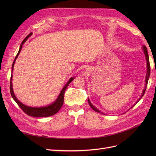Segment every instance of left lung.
<instances>
[{"mask_svg": "<svg viewBox=\"0 0 156 156\" xmlns=\"http://www.w3.org/2000/svg\"><path fill=\"white\" fill-rule=\"evenodd\" d=\"M143 52H144V55H145V58H146V67H147V72H146V79H145V82H146V84H145V87H144V90H143V94H142V95L140 96V97L138 99V100L136 101V102L135 103V104L132 106L131 108H132L133 107H134L136 103H137L139 101H140V100L141 98H143V96H144V92H145V91H146V87H147V84H148V79H149V77H150V62H149V56H148V51H147V49H146V46H143ZM88 103H89V105H90V106L91 107V108H92V109L94 111H96V112H99V113H101V114H103V115H105L104 113L103 112H102L101 111H100V110L99 109H98L97 108H96L95 107H94L92 103H91V102H90V100L89 99H88Z\"/></svg>", "mask_w": 156, "mask_h": 156, "instance_id": "1", "label": "left lung"}]
</instances>
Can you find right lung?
<instances>
[{"mask_svg":"<svg viewBox=\"0 0 156 156\" xmlns=\"http://www.w3.org/2000/svg\"><path fill=\"white\" fill-rule=\"evenodd\" d=\"M32 34V33H30V34L28 35L23 40V41H22L21 44L20 45V49H19L18 53L16 56L15 59H14L13 64H12V73L13 72V67H14V64L16 62V60L17 59V58L18 57L19 55H20V52L21 51L23 45L24 44L26 41L27 40V39ZM12 74L11 75V79H10V93H11V96L13 98V99L17 103V105L20 106V107L21 108V109L24 111V112H25L27 115L30 116H33V117H46V116H53L55 114H56L60 109V108L62 107L63 103H64V92L66 90L67 87H68V85L69 84V83L72 82L73 80L75 79V77H71L69 81L66 83V84H65V86L63 87V88L62 89V90L60 91L58 96L57 97V98L56 99V100L52 103L51 104L48 105V106H45V107H29L25 105V104H23L20 101H19L17 98L16 97L15 94H14L13 92V86H12Z\"/></svg>","mask_w":156,"mask_h":156,"instance_id":"1","label":"right lung"}]
</instances>
